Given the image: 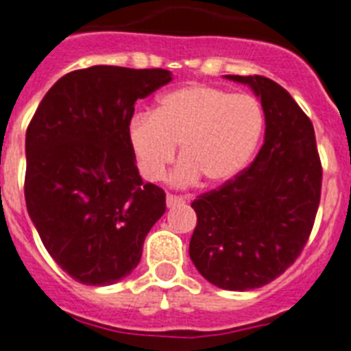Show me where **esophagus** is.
<instances>
[{
  "label": "esophagus",
  "mask_w": 351,
  "mask_h": 351,
  "mask_svg": "<svg viewBox=\"0 0 351 351\" xmlns=\"http://www.w3.org/2000/svg\"><path fill=\"white\" fill-rule=\"evenodd\" d=\"M166 203H167V207L171 208V207H176V205H184L185 198H182V196H176V194H167Z\"/></svg>",
  "instance_id": "1"
}]
</instances>
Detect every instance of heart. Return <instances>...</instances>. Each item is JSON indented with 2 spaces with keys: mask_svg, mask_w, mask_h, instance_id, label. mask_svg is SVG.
<instances>
[{
  "mask_svg": "<svg viewBox=\"0 0 351 351\" xmlns=\"http://www.w3.org/2000/svg\"><path fill=\"white\" fill-rule=\"evenodd\" d=\"M264 126L262 105L252 94L193 84L162 94L152 114H135L126 139L144 180H160L180 144L184 162L173 180L187 185L202 176L221 185L248 166Z\"/></svg>",
  "mask_w": 351,
  "mask_h": 351,
  "instance_id": "heart-1",
  "label": "heart"
}]
</instances>
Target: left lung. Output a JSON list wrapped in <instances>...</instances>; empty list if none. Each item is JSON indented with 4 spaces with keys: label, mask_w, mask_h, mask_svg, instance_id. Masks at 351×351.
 I'll return each instance as SVG.
<instances>
[{
    "label": "left lung",
    "mask_w": 351,
    "mask_h": 351,
    "mask_svg": "<svg viewBox=\"0 0 351 351\" xmlns=\"http://www.w3.org/2000/svg\"><path fill=\"white\" fill-rule=\"evenodd\" d=\"M226 78L261 98L266 137L246 169L191 203L198 223L189 255L210 284L250 291L300 257L319 207L323 169L314 126L282 85L258 75Z\"/></svg>",
    "instance_id": "left-lung-1"
}]
</instances>
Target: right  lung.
Instances as JSON below:
<instances>
[{"mask_svg":"<svg viewBox=\"0 0 351 351\" xmlns=\"http://www.w3.org/2000/svg\"><path fill=\"white\" fill-rule=\"evenodd\" d=\"M171 82L166 69L93 66L46 93L26 130V208L44 248L73 280L130 275L166 193L143 184L126 128L135 101Z\"/></svg>","mask_w":351,"mask_h":351,"instance_id":"obj_1","label":"right lung"}]
</instances>
